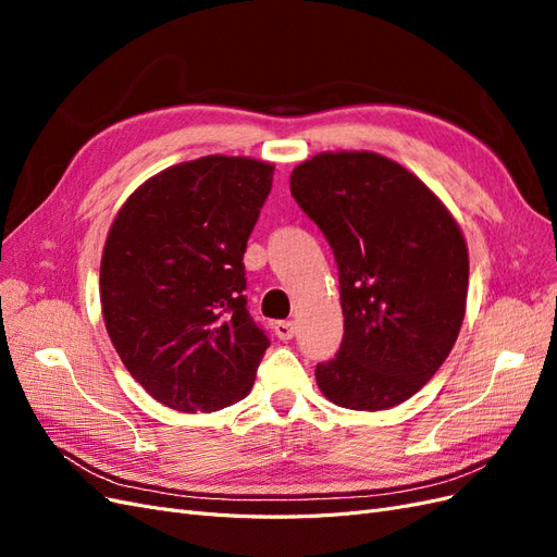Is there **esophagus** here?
I'll list each match as a JSON object with an SVG mask.
<instances>
[{
    "label": "esophagus",
    "instance_id": "1",
    "mask_svg": "<svg viewBox=\"0 0 557 557\" xmlns=\"http://www.w3.org/2000/svg\"><path fill=\"white\" fill-rule=\"evenodd\" d=\"M274 332H276L278 339L288 342V339H293V336L297 334V325L293 323V320H278V323L274 325Z\"/></svg>",
    "mask_w": 557,
    "mask_h": 557
}]
</instances>
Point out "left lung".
I'll use <instances>...</instances> for the list:
<instances>
[{
    "label": "left lung",
    "instance_id": "8db88e82",
    "mask_svg": "<svg viewBox=\"0 0 557 557\" xmlns=\"http://www.w3.org/2000/svg\"><path fill=\"white\" fill-rule=\"evenodd\" d=\"M290 193L339 269L344 339L315 364L320 393L352 411L397 407L436 374L460 334L462 232L423 181L369 150L313 156L293 170Z\"/></svg>",
    "mask_w": 557,
    "mask_h": 557
}]
</instances>
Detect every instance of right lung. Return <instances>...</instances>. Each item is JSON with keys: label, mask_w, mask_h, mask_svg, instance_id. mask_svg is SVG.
<instances>
[{"label": "right lung", "mask_w": 557, "mask_h": 557, "mask_svg": "<svg viewBox=\"0 0 557 557\" xmlns=\"http://www.w3.org/2000/svg\"><path fill=\"white\" fill-rule=\"evenodd\" d=\"M274 166L207 156L170 166L117 211L99 267L111 344L160 404L211 413L244 399L269 346L246 309V242Z\"/></svg>", "instance_id": "1"}]
</instances>
